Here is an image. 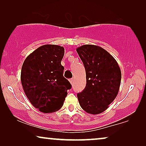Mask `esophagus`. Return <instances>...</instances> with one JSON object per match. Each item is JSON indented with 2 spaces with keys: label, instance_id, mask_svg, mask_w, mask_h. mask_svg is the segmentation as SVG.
<instances>
[{
  "label": "esophagus",
  "instance_id": "obj_1",
  "mask_svg": "<svg viewBox=\"0 0 146 146\" xmlns=\"http://www.w3.org/2000/svg\"><path fill=\"white\" fill-rule=\"evenodd\" d=\"M69 81H70V84H72L73 83V79L72 78H71V79H70L69 80Z\"/></svg>",
  "mask_w": 146,
  "mask_h": 146
}]
</instances>
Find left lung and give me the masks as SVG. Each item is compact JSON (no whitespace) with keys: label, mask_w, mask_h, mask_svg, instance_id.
Returning <instances> with one entry per match:
<instances>
[{"label":"left lung","mask_w":146,"mask_h":146,"mask_svg":"<svg viewBox=\"0 0 146 146\" xmlns=\"http://www.w3.org/2000/svg\"><path fill=\"white\" fill-rule=\"evenodd\" d=\"M86 70V86L77 94L87 113L98 114L114 100L121 82V70L114 58L100 46L86 44L76 48Z\"/></svg>","instance_id":"obj_1"}]
</instances>
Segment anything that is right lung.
Returning a JSON list of instances; mask_svg holds the SVG:
<instances>
[{"label": "right lung", "instance_id": "1", "mask_svg": "<svg viewBox=\"0 0 146 146\" xmlns=\"http://www.w3.org/2000/svg\"><path fill=\"white\" fill-rule=\"evenodd\" d=\"M64 48L45 44L29 54L22 66L21 80L32 105L43 113H52L63 106L70 83L64 77L61 61Z\"/></svg>", "mask_w": 146, "mask_h": 146}]
</instances>
